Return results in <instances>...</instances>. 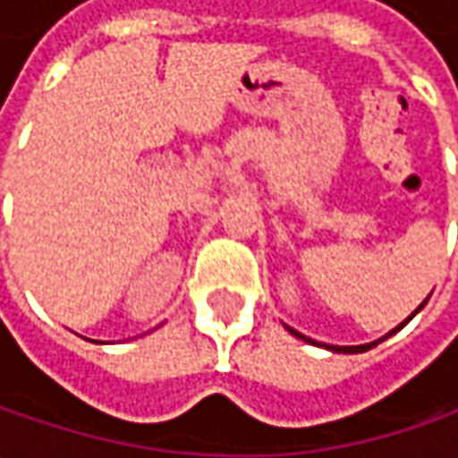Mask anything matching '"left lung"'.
<instances>
[{"instance_id": "8db88e82", "label": "left lung", "mask_w": 458, "mask_h": 458, "mask_svg": "<svg viewBox=\"0 0 458 458\" xmlns=\"http://www.w3.org/2000/svg\"><path fill=\"white\" fill-rule=\"evenodd\" d=\"M428 298H431V295H428ZM428 298H426V301H423V303H420V306L415 308L413 313H411V316H408V318H405V321H403V324L395 326V328H393V331H390V334H385V336H382V339H377V342L360 344V346H334V344H318V346H324V349H328V352H339V354H361V352H367V349H372V346H377L379 342H385V339H387V336H393V334H395V331H400V328H403V326L408 324V321H411V318H413L415 313H418V310H420V308H423V306H426V303H428ZM285 328H288V331H291L293 336H298V339H303V342H308V344H316V342H313V339H308V336H303V334H298V331H295V328H291V326H285Z\"/></svg>"}]
</instances>
